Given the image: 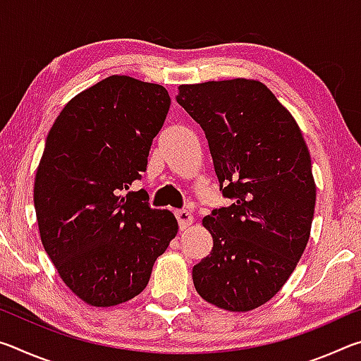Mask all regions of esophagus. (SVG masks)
I'll return each mask as SVG.
<instances>
[{
    "instance_id": "34e87169",
    "label": "esophagus",
    "mask_w": 361,
    "mask_h": 361,
    "mask_svg": "<svg viewBox=\"0 0 361 361\" xmlns=\"http://www.w3.org/2000/svg\"><path fill=\"white\" fill-rule=\"evenodd\" d=\"M175 216H176V221H178L180 229H186L188 226H191L194 221L192 215L188 210H176Z\"/></svg>"
}]
</instances>
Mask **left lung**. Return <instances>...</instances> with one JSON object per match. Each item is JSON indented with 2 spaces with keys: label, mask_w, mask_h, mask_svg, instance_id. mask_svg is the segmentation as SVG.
Returning a JSON list of instances; mask_svg holds the SVG:
<instances>
[{
  "label": "left lung",
  "mask_w": 361,
  "mask_h": 361,
  "mask_svg": "<svg viewBox=\"0 0 361 361\" xmlns=\"http://www.w3.org/2000/svg\"><path fill=\"white\" fill-rule=\"evenodd\" d=\"M176 102L202 127L229 207L202 224L210 255L192 267L207 302L247 312L274 298L307 245L315 183L296 121L259 81L180 85Z\"/></svg>",
  "instance_id": "obj_1"
}]
</instances>
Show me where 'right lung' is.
<instances>
[{"label":"right lung","mask_w":361,"mask_h":361,"mask_svg":"<svg viewBox=\"0 0 361 361\" xmlns=\"http://www.w3.org/2000/svg\"><path fill=\"white\" fill-rule=\"evenodd\" d=\"M169 108L162 85L109 76L66 103L49 130L35 178L41 240L66 286L95 307L140 295L178 231L143 189L127 191Z\"/></svg>","instance_id":"add662e5"}]
</instances>
